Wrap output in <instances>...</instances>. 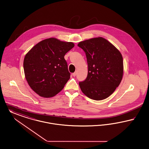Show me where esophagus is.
<instances>
[{
    "instance_id": "34e87169",
    "label": "esophagus",
    "mask_w": 149,
    "mask_h": 149,
    "mask_svg": "<svg viewBox=\"0 0 149 149\" xmlns=\"http://www.w3.org/2000/svg\"><path fill=\"white\" fill-rule=\"evenodd\" d=\"M76 74H77V72H74V73H72V75H73V77H75V76H76Z\"/></svg>"
}]
</instances>
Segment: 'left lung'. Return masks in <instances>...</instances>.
I'll list each match as a JSON object with an SVG mask.
<instances>
[{"mask_svg":"<svg viewBox=\"0 0 149 149\" xmlns=\"http://www.w3.org/2000/svg\"><path fill=\"white\" fill-rule=\"evenodd\" d=\"M78 47L86 53L88 73L79 83L88 97L102 100L114 93L123 75V61L120 52L107 40L98 37L79 42Z\"/></svg>","mask_w":149,"mask_h":149,"instance_id":"8db88e82","label":"left lung"}]
</instances>
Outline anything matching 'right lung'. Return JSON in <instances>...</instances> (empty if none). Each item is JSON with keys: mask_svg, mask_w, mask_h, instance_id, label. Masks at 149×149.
I'll return each instance as SVG.
<instances>
[{"mask_svg": "<svg viewBox=\"0 0 149 149\" xmlns=\"http://www.w3.org/2000/svg\"><path fill=\"white\" fill-rule=\"evenodd\" d=\"M74 46L73 42L51 38L29 50L24 58V72L33 91L49 98L62 91L70 78L64 55Z\"/></svg>", "mask_w": 149, "mask_h": 149, "instance_id": "obj_1", "label": "right lung"}]
</instances>
